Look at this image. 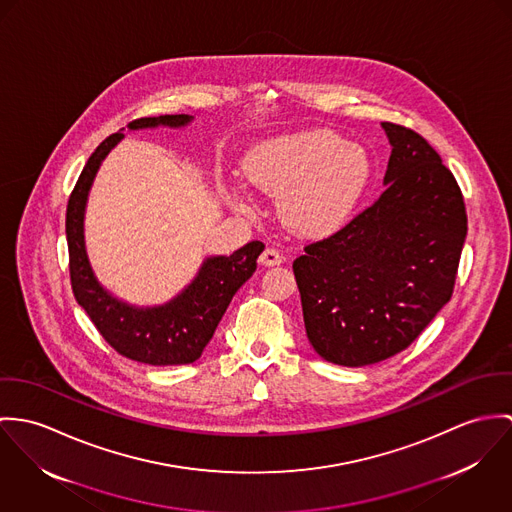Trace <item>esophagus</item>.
Masks as SVG:
<instances>
[{
	"instance_id": "obj_1",
	"label": "esophagus",
	"mask_w": 512,
	"mask_h": 512,
	"mask_svg": "<svg viewBox=\"0 0 512 512\" xmlns=\"http://www.w3.org/2000/svg\"><path fill=\"white\" fill-rule=\"evenodd\" d=\"M259 263L263 267H275V265H281L283 263V255L277 251V249H265L259 257Z\"/></svg>"
}]
</instances>
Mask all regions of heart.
<instances>
[{
  "instance_id": "obj_1",
  "label": "heart",
  "mask_w": 512,
  "mask_h": 512,
  "mask_svg": "<svg viewBox=\"0 0 512 512\" xmlns=\"http://www.w3.org/2000/svg\"><path fill=\"white\" fill-rule=\"evenodd\" d=\"M371 176L367 153L326 129L265 141L241 163L253 190L279 198L284 224L306 237H326L349 220ZM235 208H245L233 198Z\"/></svg>"
}]
</instances>
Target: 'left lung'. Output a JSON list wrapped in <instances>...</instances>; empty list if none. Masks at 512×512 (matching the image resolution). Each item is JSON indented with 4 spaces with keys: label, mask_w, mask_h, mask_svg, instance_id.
I'll use <instances>...</instances> for the list:
<instances>
[{
    "label": "left lung",
    "mask_w": 512,
    "mask_h": 512,
    "mask_svg": "<svg viewBox=\"0 0 512 512\" xmlns=\"http://www.w3.org/2000/svg\"><path fill=\"white\" fill-rule=\"evenodd\" d=\"M391 157L381 198L292 263L306 336L343 367L406 349L450 302L467 216L454 174L424 137L381 123Z\"/></svg>",
    "instance_id": "1"
}]
</instances>
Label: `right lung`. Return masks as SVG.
<instances>
[{"label": "right lung", "instance_id": "right-lung-1", "mask_svg": "<svg viewBox=\"0 0 512 512\" xmlns=\"http://www.w3.org/2000/svg\"><path fill=\"white\" fill-rule=\"evenodd\" d=\"M192 119L186 114L141 117L127 127L131 131L180 129ZM121 131L102 141L92 153L68 200L66 241L72 292L104 340L123 357L147 365H186L196 361L212 340L233 294L255 273L257 257L265 245L249 241L231 255L206 257L194 279L165 304L135 306L114 296L92 269L86 251L84 218L94 178L104 159L123 139Z\"/></svg>", "mask_w": 512, "mask_h": 512}]
</instances>
